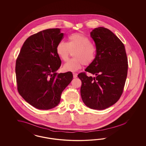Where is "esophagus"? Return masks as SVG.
<instances>
[{
    "label": "esophagus",
    "instance_id": "1",
    "mask_svg": "<svg viewBox=\"0 0 146 146\" xmlns=\"http://www.w3.org/2000/svg\"><path fill=\"white\" fill-rule=\"evenodd\" d=\"M73 78H76L77 77V75H78V74H77L76 73H73Z\"/></svg>",
    "mask_w": 146,
    "mask_h": 146
}]
</instances>
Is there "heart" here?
<instances>
[{
  "label": "heart",
  "instance_id": "obj_1",
  "mask_svg": "<svg viewBox=\"0 0 146 146\" xmlns=\"http://www.w3.org/2000/svg\"><path fill=\"white\" fill-rule=\"evenodd\" d=\"M96 48L87 36L83 34L75 33L68 37L67 43L59 42L56 46V52L63 62H67L73 53L74 58L64 65L63 70L66 72H75L83 65L88 66L94 60Z\"/></svg>",
  "mask_w": 146,
  "mask_h": 146
}]
</instances>
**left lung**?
I'll return each instance as SVG.
<instances>
[{
    "mask_svg": "<svg viewBox=\"0 0 146 146\" xmlns=\"http://www.w3.org/2000/svg\"><path fill=\"white\" fill-rule=\"evenodd\" d=\"M96 45L94 62L78 76L81 80V96L85 105L95 110H103L119 100L127 75L128 60L125 46L117 36L104 27L90 33Z\"/></svg>",
    "mask_w": 146,
    "mask_h": 146,
    "instance_id": "obj_1",
    "label": "left lung"
}]
</instances>
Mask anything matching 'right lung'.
<instances>
[{
  "label": "right lung",
  "instance_id": "add662e5",
  "mask_svg": "<svg viewBox=\"0 0 146 146\" xmlns=\"http://www.w3.org/2000/svg\"><path fill=\"white\" fill-rule=\"evenodd\" d=\"M60 29H48L29 36L16 60L18 92L38 109L49 110L59 103L63 90L73 79L71 72L58 73L62 62L56 52L64 38Z\"/></svg>",
  "mask_w": 146,
  "mask_h": 146
}]
</instances>
